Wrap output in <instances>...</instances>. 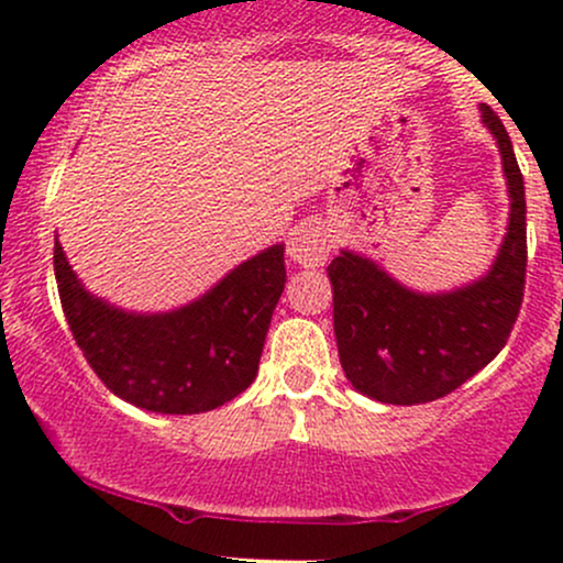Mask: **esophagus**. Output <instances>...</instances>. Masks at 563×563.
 <instances>
[{"mask_svg":"<svg viewBox=\"0 0 563 563\" xmlns=\"http://www.w3.org/2000/svg\"><path fill=\"white\" fill-rule=\"evenodd\" d=\"M333 251V235L322 222H301L288 232V256L301 267H322Z\"/></svg>","mask_w":563,"mask_h":563,"instance_id":"obj_1","label":"esophagus"}]
</instances>
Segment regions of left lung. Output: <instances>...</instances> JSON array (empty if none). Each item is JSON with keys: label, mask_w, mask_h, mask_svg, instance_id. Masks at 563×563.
Returning a JSON list of instances; mask_svg holds the SVG:
<instances>
[{"label": "left lung", "mask_w": 563, "mask_h": 563, "mask_svg": "<svg viewBox=\"0 0 563 563\" xmlns=\"http://www.w3.org/2000/svg\"><path fill=\"white\" fill-rule=\"evenodd\" d=\"M482 121L497 140L510 214L489 273L448 294H418L376 262L341 251L328 264L341 367L365 397L386 405L434 402L455 391L506 346L525 299L527 200L514 145L489 106Z\"/></svg>", "instance_id": "8db88e82"}]
</instances>
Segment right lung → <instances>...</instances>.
Instances as JSON below:
<instances>
[{
    "mask_svg": "<svg viewBox=\"0 0 563 563\" xmlns=\"http://www.w3.org/2000/svg\"><path fill=\"white\" fill-rule=\"evenodd\" d=\"M283 243L238 264L196 301L161 314L111 307L81 286L55 241V280L76 344L115 397L166 416L230 402L260 371L286 286Z\"/></svg>",
    "mask_w": 563,
    "mask_h": 563,
    "instance_id": "1",
    "label": "right lung"
}]
</instances>
